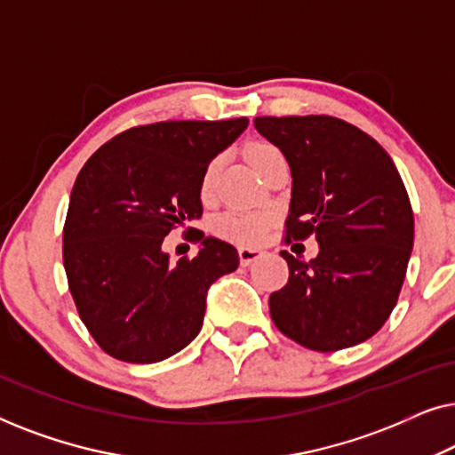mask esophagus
I'll return each mask as SVG.
<instances>
[{"label": "esophagus", "mask_w": 455, "mask_h": 455, "mask_svg": "<svg viewBox=\"0 0 455 455\" xmlns=\"http://www.w3.org/2000/svg\"><path fill=\"white\" fill-rule=\"evenodd\" d=\"M238 254H240V263L242 265H251L257 260L260 254H263V251L260 248H251V246H240L238 248Z\"/></svg>", "instance_id": "obj_1"}]
</instances>
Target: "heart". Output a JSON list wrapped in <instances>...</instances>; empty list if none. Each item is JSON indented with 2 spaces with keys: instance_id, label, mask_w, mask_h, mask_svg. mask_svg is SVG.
Segmentation results:
<instances>
[{
  "instance_id": "b5f03b06",
  "label": "heart",
  "mask_w": 455,
  "mask_h": 455,
  "mask_svg": "<svg viewBox=\"0 0 455 455\" xmlns=\"http://www.w3.org/2000/svg\"><path fill=\"white\" fill-rule=\"evenodd\" d=\"M282 155L273 145H267V142H254L246 148V159L251 164L257 173H260L265 164L273 157ZM215 172H217V159L207 164V167L203 170L201 176V196L209 198L211 190H213V180H215ZM271 217L267 213H257V211H229V213L221 215L217 220V232L223 238L232 240V242H240V244H254V242L263 240V235L269 228Z\"/></svg>"
}]
</instances>
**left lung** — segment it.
<instances>
[{"instance_id":"1","label":"left lung","mask_w":455,"mask_h":455,"mask_svg":"<svg viewBox=\"0 0 455 455\" xmlns=\"http://www.w3.org/2000/svg\"><path fill=\"white\" fill-rule=\"evenodd\" d=\"M254 128L290 164L285 244L319 242L308 263L282 251L290 277L269 298L273 323L308 350L363 344L389 319L412 252V204L394 161L331 116H263Z\"/></svg>"}]
</instances>
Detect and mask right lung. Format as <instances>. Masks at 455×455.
Masks as SVG:
<instances>
[{
  "label": "right lung",
  "instance_id": "obj_1",
  "mask_svg": "<svg viewBox=\"0 0 455 455\" xmlns=\"http://www.w3.org/2000/svg\"><path fill=\"white\" fill-rule=\"evenodd\" d=\"M246 126V117L134 126L80 170L64 223V267L80 319L109 356L159 363L201 331L209 285L235 271L238 251L198 232L196 257L173 263L161 244L203 215V170Z\"/></svg>",
  "mask_w": 455,
  "mask_h": 455
}]
</instances>
